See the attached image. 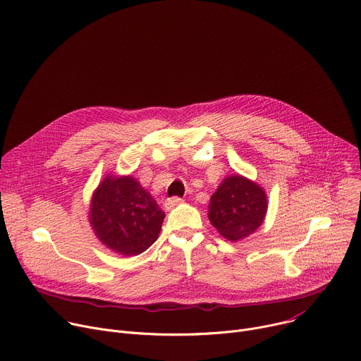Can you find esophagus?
<instances>
[{
    "instance_id": "esophagus-1",
    "label": "esophagus",
    "mask_w": 361,
    "mask_h": 361,
    "mask_svg": "<svg viewBox=\"0 0 361 361\" xmlns=\"http://www.w3.org/2000/svg\"><path fill=\"white\" fill-rule=\"evenodd\" d=\"M183 201H182V199L180 197H168L166 199V201H165V209L166 211H172L175 207H178L179 204H182Z\"/></svg>"
}]
</instances>
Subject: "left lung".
<instances>
[{
	"label": "left lung",
	"instance_id": "obj_1",
	"mask_svg": "<svg viewBox=\"0 0 361 361\" xmlns=\"http://www.w3.org/2000/svg\"><path fill=\"white\" fill-rule=\"evenodd\" d=\"M208 218L229 241L254 233L264 222L268 197L257 182L233 173L219 183L209 201Z\"/></svg>",
	"mask_w": 361,
	"mask_h": 361
}]
</instances>
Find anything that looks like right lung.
<instances>
[{
	"instance_id": "add662e5",
	"label": "right lung",
	"mask_w": 361,
	"mask_h": 361,
	"mask_svg": "<svg viewBox=\"0 0 361 361\" xmlns=\"http://www.w3.org/2000/svg\"><path fill=\"white\" fill-rule=\"evenodd\" d=\"M164 218L154 197L130 175H106L92 195L90 226L106 248L122 257L145 252L157 239Z\"/></svg>"
}]
</instances>
